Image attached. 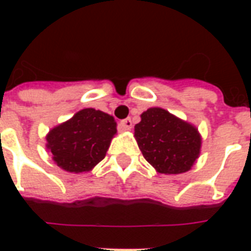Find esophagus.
I'll return each instance as SVG.
<instances>
[{
	"instance_id": "esophagus-1",
	"label": "esophagus",
	"mask_w": 251,
	"mask_h": 251,
	"mask_svg": "<svg viewBox=\"0 0 251 251\" xmlns=\"http://www.w3.org/2000/svg\"><path fill=\"white\" fill-rule=\"evenodd\" d=\"M120 126L122 130H130L131 126H133V122H131L130 118H126V120L121 121Z\"/></svg>"
}]
</instances>
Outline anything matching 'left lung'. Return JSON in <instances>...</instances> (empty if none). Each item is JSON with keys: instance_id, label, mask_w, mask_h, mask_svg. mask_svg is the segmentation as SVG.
<instances>
[{"instance_id": "8db88e82", "label": "left lung", "mask_w": 251, "mask_h": 251, "mask_svg": "<svg viewBox=\"0 0 251 251\" xmlns=\"http://www.w3.org/2000/svg\"><path fill=\"white\" fill-rule=\"evenodd\" d=\"M134 137L145 160L160 174H184L200 154L198 129L161 107L142 113Z\"/></svg>"}]
</instances>
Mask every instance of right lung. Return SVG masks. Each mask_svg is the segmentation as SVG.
Returning a JSON list of instances; mask_svg holds the SVG:
<instances>
[{
    "label": "right lung",
    "mask_w": 251,
    "mask_h": 251,
    "mask_svg": "<svg viewBox=\"0 0 251 251\" xmlns=\"http://www.w3.org/2000/svg\"><path fill=\"white\" fill-rule=\"evenodd\" d=\"M117 122L100 110L83 109L71 120L50 130L47 149L57 167L71 172H88L106 156Z\"/></svg>",
    "instance_id": "obj_1"
}]
</instances>
